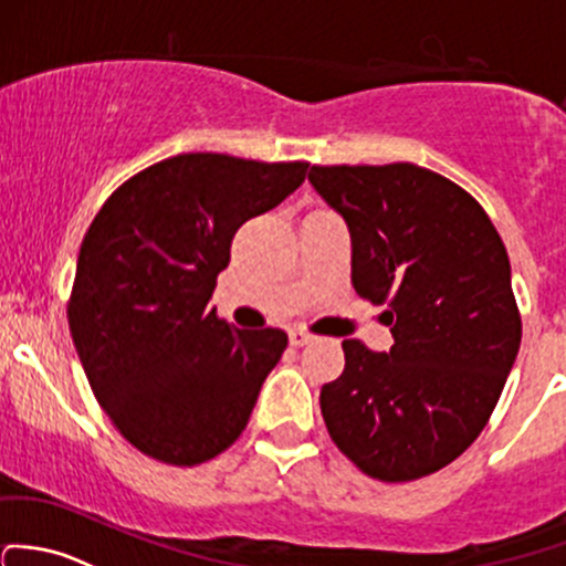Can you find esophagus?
<instances>
[{
  "label": "esophagus",
  "mask_w": 566,
  "mask_h": 566,
  "mask_svg": "<svg viewBox=\"0 0 566 566\" xmlns=\"http://www.w3.org/2000/svg\"><path fill=\"white\" fill-rule=\"evenodd\" d=\"M308 342H312V336H308L306 331H290V344H293V347H303V344Z\"/></svg>",
  "instance_id": "obj_1"
}]
</instances>
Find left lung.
<instances>
[{"label": "left lung", "instance_id": "left-lung-1", "mask_svg": "<svg viewBox=\"0 0 566 566\" xmlns=\"http://www.w3.org/2000/svg\"><path fill=\"white\" fill-rule=\"evenodd\" d=\"M347 222L353 287L388 303V353L347 338L323 385L331 439L382 483L426 478L480 437L521 347L510 258L488 213L444 176L409 163L308 170Z\"/></svg>", "mask_w": 566, "mask_h": 566}]
</instances>
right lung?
Wrapping results in <instances>:
<instances>
[{
  "mask_svg": "<svg viewBox=\"0 0 566 566\" xmlns=\"http://www.w3.org/2000/svg\"><path fill=\"white\" fill-rule=\"evenodd\" d=\"M306 168L178 154L122 184L83 235L70 333L99 407L140 453L195 467L247 428L287 333L238 331L208 301L235 230Z\"/></svg>",
  "mask_w": 566,
  "mask_h": 566,
  "instance_id": "obj_1",
  "label": "right lung"
}]
</instances>
